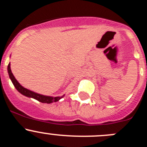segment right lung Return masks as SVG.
Here are the masks:
<instances>
[{
	"mask_svg": "<svg viewBox=\"0 0 147 147\" xmlns=\"http://www.w3.org/2000/svg\"><path fill=\"white\" fill-rule=\"evenodd\" d=\"M8 75H9V77L11 80L12 83H13V86H15L16 89L18 90V92H20L21 94H22L23 95L26 96L28 97H32V98H34L35 100H38L39 102H41L42 103H47V104H50L52 102H58V100H61V98L64 97V95L61 96V97H50V96H45L42 95V94H40L35 93V92H32V91H30L29 89H26V88L23 87L19 82H17L16 79H15L14 76L13 75L11 72V67H10V63H8Z\"/></svg>",
	"mask_w": 147,
	"mask_h": 147,
	"instance_id": "right-lung-1",
	"label": "right lung"
}]
</instances>
